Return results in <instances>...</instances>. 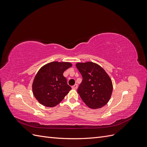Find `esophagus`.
<instances>
[{
	"label": "esophagus",
	"mask_w": 147,
	"mask_h": 147,
	"mask_svg": "<svg viewBox=\"0 0 147 147\" xmlns=\"http://www.w3.org/2000/svg\"><path fill=\"white\" fill-rule=\"evenodd\" d=\"M77 88H78V84H75V85H74V86L72 87V88L74 89V90H77Z\"/></svg>",
	"instance_id": "obj_1"
}]
</instances>
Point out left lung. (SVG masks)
Masks as SVG:
<instances>
[{
  "mask_svg": "<svg viewBox=\"0 0 147 147\" xmlns=\"http://www.w3.org/2000/svg\"><path fill=\"white\" fill-rule=\"evenodd\" d=\"M83 80L78 88L80 96L91 109H97L105 105L113 91V84L109 75L100 65L92 62L76 64Z\"/></svg>",
  "mask_w": 147,
  "mask_h": 147,
  "instance_id": "obj_1",
  "label": "left lung"
}]
</instances>
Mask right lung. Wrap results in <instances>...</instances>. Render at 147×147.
Here are the masks:
<instances>
[{"label": "right lung", "instance_id": "1", "mask_svg": "<svg viewBox=\"0 0 147 147\" xmlns=\"http://www.w3.org/2000/svg\"><path fill=\"white\" fill-rule=\"evenodd\" d=\"M71 66L70 63L55 61L43 65L38 71L32 83V91L39 103L53 107L63 100L72 89L63 73Z\"/></svg>", "mask_w": 147, "mask_h": 147}]
</instances>
